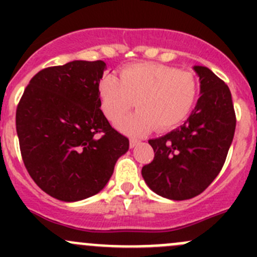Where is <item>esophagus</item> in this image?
I'll list each match as a JSON object with an SVG mask.
<instances>
[{
  "instance_id": "esophagus-1",
  "label": "esophagus",
  "mask_w": 257,
  "mask_h": 257,
  "mask_svg": "<svg viewBox=\"0 0 257 257\" xmlns=\"http://www.w3.org/2000/svg\"><path fill=\"white\" fill-rule=\"evenodd\" d=\"M138 144H139V141H137V139H131V141H129V145H131V148H136Z\"/></svg>"
}]
</instances>
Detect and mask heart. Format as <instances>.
I'll return each instance as SVG.
<instances>
[{
  "label": "heart",
  "mask_w": 257,
  "mask_h": 257,
  "mask_svg": "<svg viewBox=\"0 0 257 257\" xmlns=\"http://www.w3.org/2000/svg\"><path fill=\"white\" fill-rule=\"evenodd\" d=\"M100 107L108 120L116 123L134 102L139 112L126 116L119 128L141 137L180 124L193 109L199 94L195 74L159 63H137L119 72V79L107 76L99 83Z\"/></svg>",
  "instance_id": "heart-1"
}]
</instances>
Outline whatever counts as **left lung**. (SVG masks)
<instances>
[{
    "label": "left lung",
    "instance_id": "1",
    "mask_svg": "<svg viewBox=\"0 0 257 257\" xmlns=\"http://www.w3.org/2000/svg\"><path fill=\"white\" fill-rule=\"evenodd\" d=\"M200 97L177 129L150 139L154 159L142 169L147 185L170 200L203 193L221 170L234 138L236 116L229 87L208 67L194 66Z\"/></svg>",
    "mask_w": 257,
    "mask_h": 257
}]
</instances>
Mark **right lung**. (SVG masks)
<instances>
[{
  "label": "right lung",
  "mask_w": 257,
  "mask_h": 257,
  "mask_svg": "<svg viewBox=\"0 0 257 257\" xmlns=\"http://www.w3.org/2000/svg\"><path fill=\"white\" fill-rule=\"evenodd\" d=\"M103 61H72L38 72L18 103L16 129L28 174L61 201L99 193L116 160L129 149L126 137L100 110Z\"/></svg>",
  "instance_id": "obj_1"
}]
</instances>
